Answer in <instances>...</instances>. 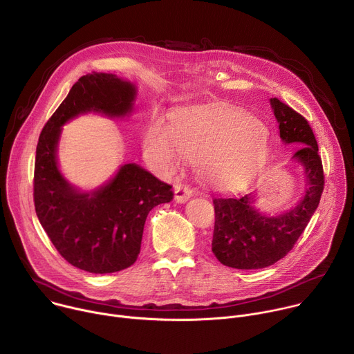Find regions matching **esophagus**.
<instances>
[{"mask_svg": "<svg viewBox=\"0 0 354 354\" xmlns=\"http://www.w3.org/2000/svg\"><path fill=\"white\" fill-rule=\"evenodd\" d=\"M193 196V190L187 185H176L175 186V201L176 203H186Z\"/></svg>", "mask_w": 354, "mask_h": 354, "instance_id": "esophagus-1", "label": "esophagus"}]
</instances>
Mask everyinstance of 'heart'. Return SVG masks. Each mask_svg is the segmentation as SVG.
<instances>
[{
  "instance_id": "obj_1",
  "label": "heart",
  "mask_w": 354,
  "mask_h": 354,
  "mask_svg": "<svg viewBox=\"0 0 354 354\" xmlns=\"http://www.w3.org/2000/svg\"><path fill=\"white\" fill-rule=\"evenodd\" d=\"M144 154L162 171H172L182 154L198 162L200 176L213 187H238L257 175L265 158L262 124L231 109L192 111L176 118L171 129L151 123Z\"/></svg>"
}]
</instances>
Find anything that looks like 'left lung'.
Segmentation results:
<instances>
[{"instance_id":"8db88e82","label":"left lung","mask_w":354,"mask_h":354,"mask_svg":"<svg viewBox=\"0 0 354 354\" xmlns=\"http://www.w3.org/2000/svg\"><path fill=\"white\" fill-rule=\"evenodd\" d=\"M270 105L283 142L299 145L292 160L301 165L307 189L294 209L272 217L254 207L255 194L252 193L213 198V254L223 265L234 269H263L283 259L304 232L324 192L322 160L310 123L277 97L270 99Z\"/></svg>"}]
</instances>
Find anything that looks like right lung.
Here are the masks:
<instances>
[{
	"mask_svg": "<svg viewBox=\"0 0 354 354\" xmlns=\"http://www.w3.org/2000/svg\"><path fill=\"white\" fill-rule=\"evenodd\" d=\"M136 86L113 74L81 77L47 120L36 147L33 200L37 218L59 254L89 273H115L138 258L148 213L174 198L172 186L136 164L91 192H80L62 175L57 144L62 126L96 112L122 118L133 111Z\"/></svg>",
	"mask_w": 354,
	"mask_h": 354,
	"instance_id": "right-lung-1",
	"label": "right lung"
}]
</instances>
